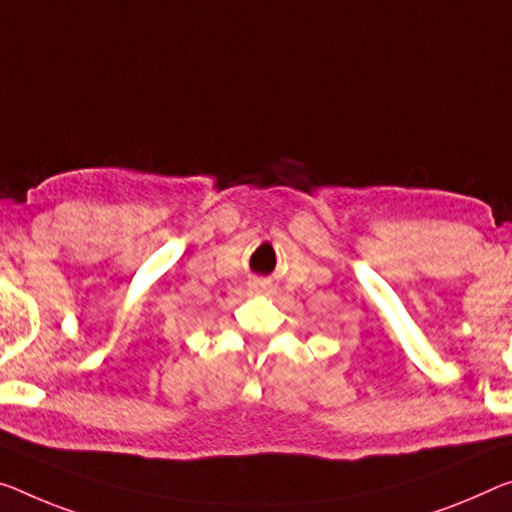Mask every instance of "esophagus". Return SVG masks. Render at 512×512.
<instances>
[{
    "label": "esophagus",
    "instance_id": "34e87169",
    "mask_svg": "<svg viewBox=\"0 0 512 512\" xmlns=\"http://www.w3.org/2000/svg\"><path fill=\"white\" fill-rule=\"evenodd\" d=\"M249 290L251 293H265V290H270V281H265V279H251L249 283Z\"/></svg>",
    "mask_w": 512,
    "mask_h": 512
}]
</instances>
